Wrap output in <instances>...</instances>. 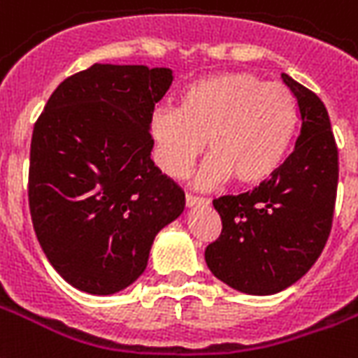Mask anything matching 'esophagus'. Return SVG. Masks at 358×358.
<instances>
[{"mask_svg":"<svg viewBox=\"0 0 358 358\" xmlns=\"http://www.w3.org/2000/svg\"><path fill=\"white\" fill-rule=\"evenodd\" d=\"M203 204H208V201L203 197H195V195H185V206L187 208H193V206H203Z\"/></svg>","mask_w":358,"mask_h":358,"instance_id":"esophagus-1","label":"esophagus"}]
</instances>
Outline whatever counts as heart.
Instances as JSON below:
<instances>
[{
    "label": "heart",
    "mask_w": 358,
    "mask_h": 358,
    "mask_svg": "<svg viewBox=\"0 0 358 358\" xmlns=\"http://www.w3.org/2000/svg\"><path fill=\"white\" fill-rule=\"evenodd\" d=\"M299 125L293 94L250 71H233L193 82L180 94L178 108L159 106L150 135L161 171L182 178L203 154L195 184L214 187L231 176L238 185L270 178L285 159Z\"/></svg>",
    "instance_id": "heart-1"
}]
</instances>
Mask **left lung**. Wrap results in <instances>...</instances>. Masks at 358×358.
Here are the masks:
<instances>
[{
	"mask_svg": "<svg viewBox=\"0 0 358 358\" xmlns=\"http://www.w3.org/2000/svg\"><path fill=\"white\" fill-rule=\"evenodd\" d=\"M282 78L302 122L293 154L255 189L215 199L223 229L204 252L212 274L245 294L299 282L323 252L334 215L338 148L329 113L313 92Z\"/></svg>",
	"mask_w": 358,
	"mask_h": 358,
	"instance_id": "obj_1",
	"label": "left lung"
}]
</instances>
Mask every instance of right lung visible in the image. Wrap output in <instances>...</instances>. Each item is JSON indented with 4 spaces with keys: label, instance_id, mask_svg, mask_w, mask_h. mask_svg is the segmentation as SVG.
Instances as JSON below:
<instances>
[{
    "label": "right lung",
    "instance_id": "1",
    "mask_svg": "<svg viewBox=\"0 0 358 358\" xmlns=\"http://www.w3.org/2000/svg\"><path fill=\"white\" fill-rule=\"evenodd\" d=\"M173 71L94 64L65 78L35 122L29 212L54 270L90 294L129 287L155 234L185 206L154 165L150 118Z\"/></svg>",
    "mask_w": 358,
    "mask_h": 358
}]
</instances>
